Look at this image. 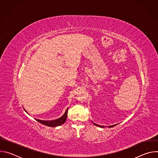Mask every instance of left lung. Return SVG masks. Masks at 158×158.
<instances>
[{
  "mask_svg": "<svg viewBox=\"0 0 158 158\" xmlns=\"http://www.w3.org/2000/svg\"><path fill=\"white\" fill-rule=\"evenodd\" d=\"M93 124H94V125H96V126H97L99 127H102V128L104 127V126H101V125H98V124H96V123H93ZM117 124H114V125H112V126H109V128H110V127H114V126H116Z\"/></svg>",
  "mask_w": 158,
  "mask_h": 158,
  "instance_id": "obj_1",
  "label": "left lung"
}]
</instances>
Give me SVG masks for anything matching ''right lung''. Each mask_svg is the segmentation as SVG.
Masks as SVG:
<instances>
[{
	"instance_id": "1",
	"label": "right lung",
	"mask_w": 158,
	"mask_h": 158,
	"mask_svg": "<svg viewBox=\"0 0 158 158\" xmlns=\"http://www.w3.org/2000/svg\"><path fill=\"white\" fill-rule=\"evenodd\" d=\"M67 110L68 109H67V110H65V113L64 114V115L60 117V118L56 119V120H53V121H42V120H40L38 119H35V120L37 121H38L39 123L45 125L47 126H49V127H57L59 126H60L62 124H63L67 119Z\"/></svg>"
}]
</instances>
